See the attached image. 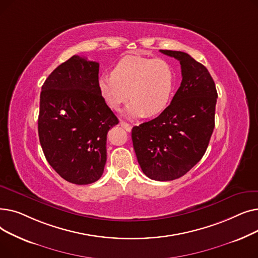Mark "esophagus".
Returning a JSON list of instances; mask_svg holds the SVG:
<instances>
[{
  "label": "esophagus",
  "mask_w": 258,
  "mask_h": 258,
  "mask_svg": "<svg viewBox=\"0 0 258 258\" xmlns=\"http://www.w3.org/2000/svg\"><path fill=\"white\" fill-rule=\"evenodd\" d=\"M120 125L123 127L125 131H127V132H131L132 131V125L130 124V123H127V122H125V121H120Z\"/></svg>",
  "instance_id": "obj_1"
}]
</instances>
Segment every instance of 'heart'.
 <instances>
[{"instance_id":"heart-1","label":"heart","mask_w":258,"mask_h":258,"mask_svg":"<svg viewBox=\"0 0 258 258\" xmlns=\"http://www.w3.org/2000/svg\"><path fill=\"white\" fill-rule=\"evenodd\" d=\"M98 89L113 110H119L131 98L125 110L130 118L157 116L172 99L174 71L163 58L125 56L116 63L112 74L98 78Z\"/></svg>"}]
</instances>
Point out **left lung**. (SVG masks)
Masks as SVG:
<instances>
[{
  "label": "left lung",
  "mask_w": 258,
  "mask_h": 258,
  "mask_svg": "<svg viewBox=\"0 0 258 258\" xmlns=\"http://www.w3.org/2000/svg\"><path fill=\"white\" fill-rule=\"evenodd\" d=\"M178 59L182 83L166 110L132 130L138 163L148 178L172 181L204 156L214 128L218 92L206 69L189 54L160 50Z\"/></svg>",
  "instance_id": "1"
}]
</instances>
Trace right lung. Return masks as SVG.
<instances>
[{
    "label": "right lung",
    "mask_w": 258,
    "mask_h": 258,
    "mask_svg": "<svg viewBox=\"0 0 258 258\" xmlns=\"http://www.w3.org/2000/svg\"><path fill=\"white\" fill-rule=\"evenodd\" d=\"M99 63L78 55L46 79L39 99L38 137L51 167L66 181L96 182L106 162V135L119 121L98 89Z\"/></svg>",
    "instance_id": "right-lung-1"
}]
</instances>
